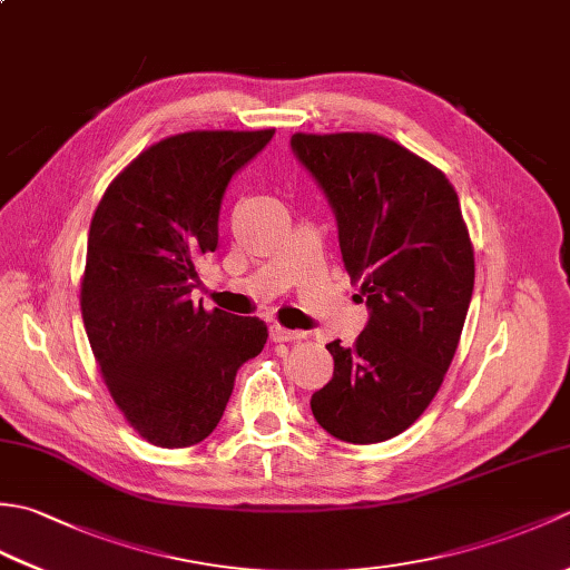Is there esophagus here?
Listing matches in <instances>:
<instances>
[{
    "label": "esophagus",
    "mask_w": 570,
    "mask_h": 570,
    "mask_svg": "<svg viewBox=\"0 0 570 570\" xmlns=\"http://www.w3.org/2000/svg\"><path fill=\"white\" fill-rule=\"evenodd\" d=\"M269 335L274 343H292V341H304L306 337L304 331H288V328H282V325H272Z\"/></svg>",
    "instance_id": "obj_1"
}]
</instances>
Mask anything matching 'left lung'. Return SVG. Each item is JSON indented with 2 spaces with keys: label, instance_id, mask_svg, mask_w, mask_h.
Returning <instances> with one entry per match:
<instances>
[{
  "label": "left lung",
  "instance_id": "8db88e82",
  "mask_svg": "<svg viewBox=\"0 0 570 570\" xmlns=\"http://www.w3.org/2000/svg\"><path fill=\"white\" fill-rule=\"evenodd\" d=\"M337 220L345 272L370 308L353 347L333 341V380L311 396L331 435L380 443L441 390L475 284L458 193L421 156L370 131L292 137Z\"/></svg>",
  "mask_w": 570,
  "mask_h": 570
}]
</instances>
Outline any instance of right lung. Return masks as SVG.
I'll list each match as a JSON object with an SVG mask.
<instances>
[{"label":"right lung","instance_id":"1","mask_svg":"<svg viewBox=\"0 0 570 570\" xmlns=\"http://www.w3.org/2000/svg\"><path fill=\"white\" fill-rule=\"evenodd\" d=\"M274 129L184 131L141 151L92 215L80 286L85 333L129 426L161 448L208 439L235 374L266 343L259 318L190 301L217 247L225 188Z\"/></svg>","mask_w":570,"mask_h":570}]
</instances>
